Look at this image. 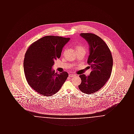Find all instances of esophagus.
Instances as JSON below:
<instances>
[{
	"mask_svg": "<svg viewBox=\"0 0 134 134\" xmlns=\"http://www.w3.org/2000/svg\"><path fill=\"white\" fill-rule=\"evenodd\" d=\"M75 76V74H70L69 75V76L70 77H74Z\"/></svg>",
	"mask_w": 134,
	"mask_h": 134,
	"instance_id": "1",
	"label": "esophagus"
}]
</instances>
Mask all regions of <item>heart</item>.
I'll use <instances>...</instances> for the list:
<instances>
[{"mask_svg": "<svg viewBox=\"0 0 134 134\" xmlns=\"http://www.w3.org/2000/svg\"><path fill=\"white\" fill-rule=\"evenodd\" d=\"M76 51H83V52H85V48L82 46H80V45H79V46H77L76 47Z\"/></svg>", "mask_w": 134, "mask_h": 134, "instance_id": "heart-1", "label": "heart"}]
</instances>
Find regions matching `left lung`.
I'll return each mask as SVG.
<instances>
[{
  "instance_id": "1",
  "label": "left lung",
  "mask_w": 134,
  "mask_h": 134,
  "mask_svg": "<svg viewBox=\"0 0 134 134\" xmlns=\"http://www.w3.org/2000/svg\"><path fill=\"white\" fill-rule=\"evenodd\" d=\"M80 36L89 45L87 63L92 71L89 76L79 75L81 83L78 87L83 93L89 94L99 90L108 81L112 71L113 59L108 45L99 37L92 33H81Z\"/></svg>"
}]
</instances>
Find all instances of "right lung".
Returning a JSON list of instances; mask_svg holds the SVG:
<instances>
[{
    "instance_id": "right-lung-1",
    "label": "right lung",
    "mask_w": 134,
    "mask_h": 134,
    "mask_svg": "<svg viewBox=\"0 0 134 134\" xmlns=\"http://www.w3.org/2000/svg\"><path fill=\"white\" fill-rule=\"evenodd\" d=\"M69 38L47 36L34 42L26 52L24 68L26 81L32 89L45 96L56 94L68 76L55 73L54 61L60 58Z\"/></svg>"
}]
</instances>
